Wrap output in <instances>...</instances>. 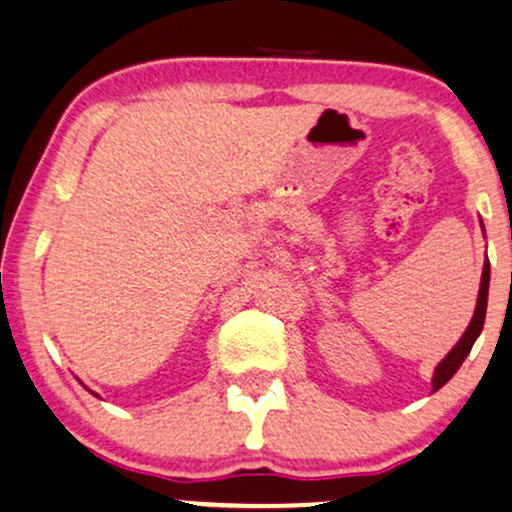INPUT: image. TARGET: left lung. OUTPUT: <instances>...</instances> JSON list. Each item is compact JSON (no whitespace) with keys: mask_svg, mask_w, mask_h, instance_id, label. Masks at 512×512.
<instances>
[{"mask_svg":"<svg viewBox=\"0 0 512 512\" xmlns=\"http://www.w3.org/2000/svg\"><path fill=\"white\" fill-rule=\"evenodd\" d=\"M484 226V223H481ZM488 282H491V262H484V274H481V286H479V299H476V308H474V316H471V323L469 328L464 330V335L459 338L457 345L449 350V355L442 359L440 364L435 367V374H432V391L442 389V386L447 384L449 379H452L454 374H457V369L462 367V362L466 357H469L471 347H474L476 338L481 335V330H484V320H486V303H488Z\"/></svg>","mask_w":512,"mask_h":512,"instance_id":"obj_1","label":"left lung"}]
</instances>
